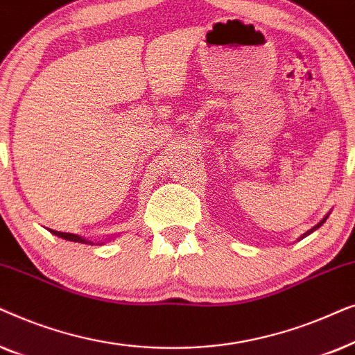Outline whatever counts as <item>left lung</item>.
<instances>
[{"label": "left lung", "mask_w": 355, "mask_h": 355, "mask_svg": "<svg viewBox=\"0 0 355 355\" xmlns=\"http://www.w3.org/2000/svg\"><path fill=\"white\" fill-rule=\"evenodd\" d=\"M327 218H328V215H327V216H324V218H323V220H322V221H320V223H318V225H315V226H313V227H312V230H310V231H307V232H305V234H304V236H302V237H305V236H309V234H310V232H313V231H315V230H318V227H320V226H322V225H323V223H324V221H327Z\"/></svg>", "instance_id": "8db88e82"}]
</instances>
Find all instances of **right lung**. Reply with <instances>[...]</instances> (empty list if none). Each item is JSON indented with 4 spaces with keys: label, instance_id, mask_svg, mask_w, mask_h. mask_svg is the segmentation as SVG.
<instances>
[{
    "label": "right lung",
    "instance_id": "right-lung-1",
    "mask_svg": "<svg viewBox=\"0 0 355 355\" xmlns=\"http://www.w3.org/2000/svg\"><path fill=\"white\" fill-rule=\"evenodd\" d=\"M51 232V234H55L58 237H62V239L66 241H71V242H80V244H94V242L85 239V237H80L77 234H71V232H60V231H55V230H48Z\"/></svg>",
    "mask_w": 355,
    "mask_h": 355
}]
</instances>
